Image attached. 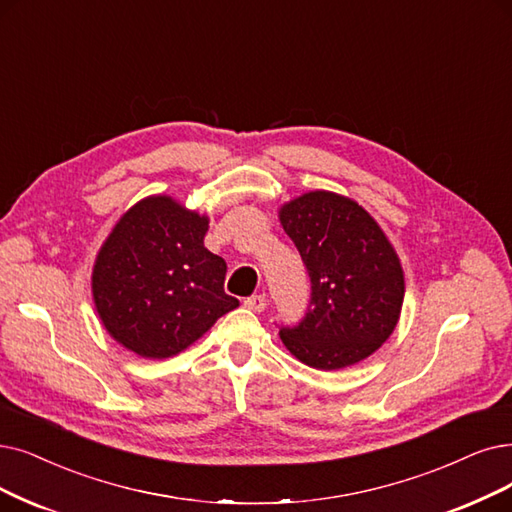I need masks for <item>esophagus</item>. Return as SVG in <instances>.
<instances>
[{"instance_id": "34e87169", "label": "esophagus", "mask_w": 512, "mask_h": 512, "mask_svg": "<svg viewBox=\"0 0 512 512\" xmlns=\"http://www.w3.org/2000/svg\"><path fill=\"white\" fill-rule=\"evenodd\" d=\"M243 304L248 306V309H250V311H254V313H262L264 309H267V296H264V294L250 296V298H245V300H243Z\"/></svg>"}]
</instances>
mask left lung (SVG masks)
Segmentation results:
<instances>
[{
    "instance_id": "obj_1",
    "label": "left lung",
    "mask_w": 512,
    "mask_h": 512,
    "mask_svg": "<svg viewBox=\"0 0 512 512\" xmlns=\"http://www.w3.org/2000/svg\"><path fill=\"white\" fill-rule=\"evenodd\" d=\"M279 222L311 277L309 311L279 330L285 349L323 372L376 353L397 327L405 296L401 260L380 224L332 191L283 203Z\"/></svg>"
}]
</instances>
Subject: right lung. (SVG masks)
Masks as SVG:
<instances>
[{
  "instance_id": "obj_1",
  "label": "right lung",
  "mask_w": 512,
  "mask_h": 512,
  "mask_svg": "<svg viewBox=\"0 0 512 512\" xmlns=\"http://www.w3.org/2000/svg\"><path fill=\"white\" fill-rule=\"evenodd\" d=\"M210 218L151 195L117 220L92 269V298L109 336L145 359L199 340L239 300L224 292L227 262L203 237Z\"/></svg>"
}]
</instances>
